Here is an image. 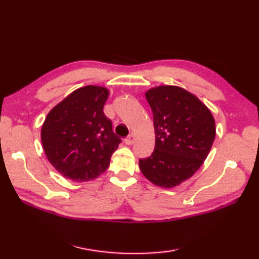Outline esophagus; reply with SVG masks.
Listing matches in <instances>:
<instances>
[{"instance_id":"esophagus-1","label":"esophagus","mask_w":259,"mask_h":259,"mask_svg":"<svg viewBox=\"0 0 259 259\" xmlns=\"http://www.w3.org/2000/svg\"><path fill=\"white\" fill-rule=\"evenodd\" d=\"M135 142V136L131 134V135H129L128 137H126V138L124 139V144L125 145H128V146H130V145H133Z\"/></svg>"}]
</instances>
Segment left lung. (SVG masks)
Wrapping results in <instances>:
<instances>
[{
    "label": "left lung",
    "instance_id": "8db88e82",
    "mask_svg": "<svg viewBox=\"0 0 259 259\" xmlns=\"http://www.w3.org/2000/svg\"><path fill=\"white\" fill-rule=\"evenodd\" d=\"M153 114L155 150L140 159L145 177L156 186L174 188L189 179L205 161L216 136L214 119L192 93L176 85L146 92Z\"/></svg>",
    "mask_w": 259,
    "mask_h": 259
}]
</instances>
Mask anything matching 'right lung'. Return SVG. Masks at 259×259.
<instances>
[{
    "label": "right lung",
    "mask_w": 259,
    "mask_h": 259,
    "mask_svg": "<svg viewBox=\"0 0 259 259\" xmlns=\"http://www.w3.org/2000/svg\"><path fill=\"white\" fill-rule=\"evenodd\" d=\"M108 96L103 87L79 88L48 113L41 129L42 146L63 177L83 183L108 169L121 142L103 113Z\"/></svg>",
    "instance_id": "1"
}]
</instances>
